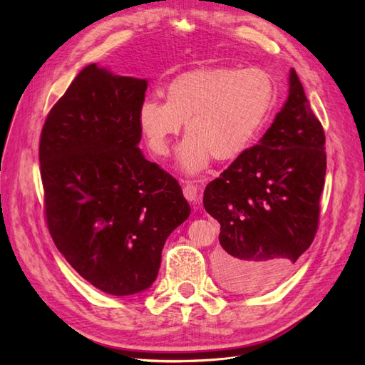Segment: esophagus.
I'll use <instances>...</instances> for the list:
<instances>
[{
	"label": "esophagus",
	"instance_id": "34e87169",
	"mask_svg": "<svg viewBox=\"0 0 365 365\" xmlns=\"http://www.w3.org/2000/svg\"><path fill=\"white\" fill-rule=\"evenodd\" d=\"M182 193H184L187 201H190V202H196V201H197V187H196L195 184L187 182V184L184 185Z\"/></svg>",
	"mask_w": 365,
	"mask_h": 365
}]
</instances>
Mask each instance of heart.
Wrapping results in <instances>:
<instances>
[{"mask_svg": "<svg viewBox=\"0 0 365 365\" xmlns=\"http://www.w3.org/2000/svg\"><path fill=\"white\" fill-rule=\"evenodd\" d=\"M164 97L165 103L146 98L138 108L148 148L153 157H168L185 123L178 165L197 173L212 158L236 160L252 145L275 105V85L259 67H210L176 76Z\"/></svg>", "mask_w": 365, "mask_h": 365, "instance_id": "obj_1", "label": "heart"}]
</instances>
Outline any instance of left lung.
Instances as JSON below:
<instances>
[{"instance_id": "1", "label": "left lung", "mask_w": 365, "mask_h": 365, "mask_svg": "<svg viewBox=\"0 0 365 365\" xmlns=\"http://www.w3.org/2000/svg\"><path fill=\"white\" fill-rule=\"evenodd\" d=\"M324 143L292 68L288 101L259 145L205 187L204 207L220 224L217 277L227 289L274 288L311 247L326 176Z\"/></svg>"}]
</instances>
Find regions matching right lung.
I'll list each match as a JSON object with an SVG mask.
<instances>
[{
    "mask_svg": "<svg viewBox=\"0 0 365 365\" xmlns=\"http://www.w3.org/2000/svg\"><path fill=\"white\" fill-rule=\"evenodd\" d=\"M146 79L88 65L54 103L39 141L54 245L97 289L132 295L155 282L165 239L190 215L181 185L140 150Z\"/></svg>",
    "mask_w": 365,
    "mask_h": 365,
    "instance_id": "1",
    "label": "right lung"
}]
</instances>
